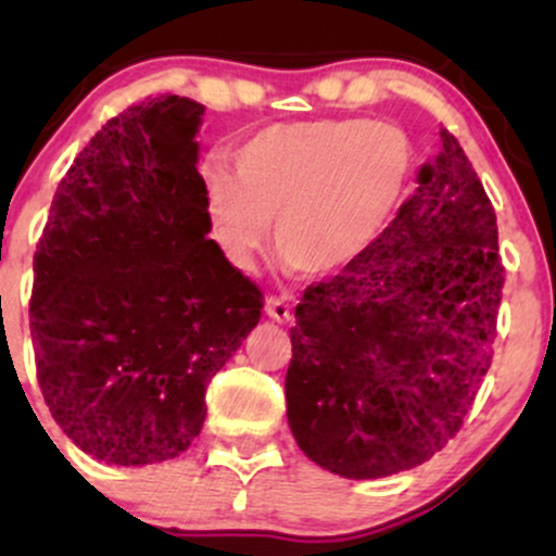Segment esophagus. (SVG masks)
<instances>
[{
	"label": "esophagus",
	"instance_id": "obj_1",
	"mask_svg": "<svg viewBox=\"0 0 556 556\" xmlns=\"http://www.w3.org/2000/svg\"><path fill=\"white\" fill-rule=\"evenodd\" d=\"M264 311H266V316L274 318V321H277V324H287V321H292V311H290V305H287L285 300H282V298H277V295H269V298H266Z\"/></svg>",
	"mask_w": 556,
	"mask_h": 556
}]
</instances>
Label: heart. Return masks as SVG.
I'll list each match as a JSON object with an SVG mask.
<instances>
[{
    "label": "heart",
    "mask_w": 556,
    "mask_h": 556,
    "mask_svg": "<svg viewBox=\"0 0 556 556\" xmlns=\"http://www.w3.org/2000/svg\"><path fill=\"white\" fill-rule=\"evenodd\" d=\"M416 146L394 123L305 119L264 130L235 156L238 177H206L222 253L251 269L271 232L287 271L324 277L358 261L405 198Z\"/></svg>",
    "instance_id": "obj_1"
}]
</instances>
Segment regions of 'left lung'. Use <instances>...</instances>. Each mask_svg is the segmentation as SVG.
Wrapping results in <instances>:
<instances>
[{
    "mask_svg": "<svg viewBox=\"0 0 556 556\" xmlns=\"http://www.w3.org/2000/svg\"><path fill=\"white\" fill-rule=\"evenodd\" d=\"M502 287L494 206L442 127L439 154L374 245L300 298L285 379L300 450L344 478L431 460L489 371Z\"/></svg>",
    "mask_w": 556,
    "mask_h": 556,
    "instance_id": "1",
    "label": "left lung"
}]
</instances>
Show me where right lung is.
<instances>
[{"instance_id": "add662e5", "label": "right lung", "mask_w": 556, "mask_h": 556, "mask_svg": "<svg viewBox=\"0 0 556 556\" xmlns=\"http://www.w3.org/2000/svg\"><path fill=\"white\" fill-rule=\"evenodd\" d=\"M203 106L156 96L112 117L62 177L34 256L36 376L60 429L112 465L177 457L264 295L208 240Z\"/></svg>"}]
</instances>
